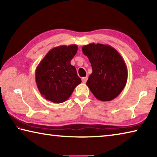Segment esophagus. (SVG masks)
Listing matches in <instances>:
<instances>
[{
  "instance_id": "esophagus-1",
  "label": "esophagus",
  "mask_w": 157,
  "mask_h": 157,
  "mask_svg": "<svg viewBox=\"0 0 157 157\" xmlns=\"http://www.w3.org/2000/svg\"><path fill=\"white\" fill-rule=\"evenodd\" d=\"M87 79H88V77H84V78H82V81L83 83H86V81H87Z\"/></svg>"
}]
</instances>
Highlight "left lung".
Here are the masks:
<instances>
[{
    "label": "left lung",
    "instance_id": "8db88e82",
    "mask_svg": "<svg viewBox=\"0 0 157 157\" xmlns=\"http://www.w3.org/2000/svg\"><path fill=\"white\" fill-rule=\"evenodd\" d=\"M93 72L86 85L100 101H111L121 94L127 80V68L119 52L109 45L91 43L82 48Z\"/></svg>",
    "mask_w": 157,
    "mask_h": 157
}]
</instances>
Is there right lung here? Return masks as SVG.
<instances>
[{
  "instance_id": "add662e5",
  "label": "right lung",
  "mask_w": 157,
  "mask_h": 157,
  "mask_svg": "<svg viewBox=\"0 0 157 157\" xmlns=\"http://www.w3.org/2000/svg\"><path fill=\"white\" fill-rule=\"evenodd\" d=\"M78 49L75 44L53 48L37 66L36 86L46 100L55 103L65 102L81 83L75 67L71 64Z\"/></svg>"
}]
</instances>
